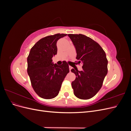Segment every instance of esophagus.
<instances>
[{"instance_id":"34e87169","label":"esophagus","mask_w":131,"mask_h":131,"mask_svg":"<svg viewBox=\"0 0 131 131\" xmlns=\"http://www.w3.org/2000/svg\"><path fill=\"white\" fill-rule=\"evenodd\" d=\"M69 70H70H70H71V69H72L73 68H72V67H71V66H69Z\"/></svg>"}]
</instances>
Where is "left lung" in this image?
I'll use <instances>...</instances> for the list:
<instances>
[{
	"label": "left lung",
	"instance_id": "1",
	"mask_svg": "<svg viewBox=\"0 0 131 131\" xmlns=\"http://www.w3.org/2000/svg\"><path fill=\"white\" fill-rule=\"evenodd\" d=\"M68 35L76 50L78 63L82 64L81 71L71 70L76 75L72 82L74 94L81 100H89L100 91L108 73L106 54L97 42L85 35Z\"/></svg>",
	"mask_w": 131,
	"mask_h": 131
}]
</instances>
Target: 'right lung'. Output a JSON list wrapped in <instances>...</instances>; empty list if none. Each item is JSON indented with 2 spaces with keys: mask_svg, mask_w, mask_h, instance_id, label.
I'll return each mask as SVG.
<instances>
[{
  "mask_svg": "<svg viewBox=\"0 0 131 131\" xmlns=\"http://www.w3.org/2000/svg\"><path fill=\"white\" fill-rule=\"evenodd\" d=\"M65 34H56L39 40L31 47L27 58V72L34 91L39 97L46 100L56 97L63 81L69 72L66 61L58 66L52 62L57 54L56 43Z\"/></svg>",
  "mask_w": 131,
  "mask_h": 131,
  "instance_id": "right-lung-1",
  "label": "right lung"
}]
</instances>
